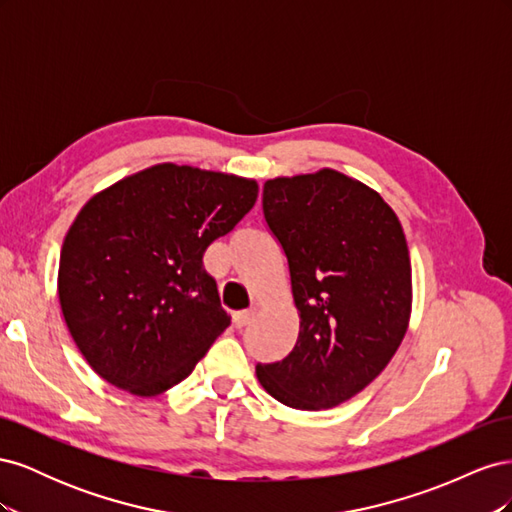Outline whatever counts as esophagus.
Here are the masks:
<instances>
[{"label": "esophagus", "mask_w": 512, "mask_h": 512, "mask_svg": "<svg viewBox=\"0 0 512 512\" xmlns=\"http://www.w3.org/2000/svg\"><path fill=\"white\" fill-rule=\"evenodd\" d=\"M254 320V309H243V312H235L232 314V324H235L237 329L247 327Z\"/></svg>", "instance_id": "1"}]
</instances>
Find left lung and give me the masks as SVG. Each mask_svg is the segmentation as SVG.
I'll return each instance as SVG.
<instances>
[{
    "mask_svg": "<svg viewBox=\"0 0 512 512\" xmlns=\"http://www.w3.org/2000/svg\"><path fill=\"white\" fill-rule=\"evenodd\" d=\"M262 211L288 258L299 337L286 359L256 365L258 382L288 408L344 404L389 365L408 331L404 228L376 190L333 168L269 179Z\"/></svg>",
    "mask_w": 512,
    "mask_h": 512,
    "instance_id": "obj_1",
    "label": "left lung"
}]
</instances>
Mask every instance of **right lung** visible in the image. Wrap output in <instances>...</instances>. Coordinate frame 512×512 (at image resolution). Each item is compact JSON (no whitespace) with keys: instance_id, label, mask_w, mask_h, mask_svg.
Wrapping results in <instances>:
<instances>
[{"instance_id":"add662e5","label":"right lung","mask_w":512,"mask_h":512,"mask_svg":"<svg viewBox=\"0 0 512 512\" xmlns=\"http://www.w3.org/2000/svg\"><path fill=\"white\" fill-rule=\"evenodd\" d=\"M258 198V183L156 164L89 198L61 245L68 331L100 378L138 397L188 378L230 316L203 267Z\"/></svg>"}]
</instances>
